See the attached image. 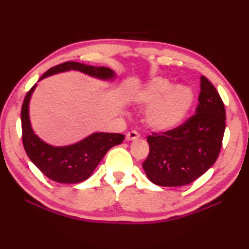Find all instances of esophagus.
I'll list each match as a JSON object with an SVG mask.
<instances>
[{
  "label": "esophagus",
  "instance_id": "34e87169",
  "mask_svg": "<svg viewBox=\"0 0 249 249\" xmlns=\"http://www.w3.org/2000/svg\"><path fill=\"white\" fill-rule=\"evenodd\" d=\"M140 138V134H138L136 130H130L127 134H126V141H135Z\"/></svg>",
  "mask_w": 249,
  "mask_h": 249
}]
</instances>
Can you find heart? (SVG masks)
Returning a JSON list of instances; mask_svg holds the SVG:
<instances>
[{"instance_id": "heart-1", "label": "heart", "mask_w": 249, "mask_h": 249, "mask_svg": "<svg viewBox=\"0 0 249 249\" xmlns=\"http://www.w3.org/2000/svg\"><path fill=\"white\" fill-rule=\"evenodd\" d=\"M137 100L149 107L146 114L148 126L167 132L182 123L195 102V93L189 87H174L169 80L156 78L141 92Z\"/></svg>"}]
</instances>
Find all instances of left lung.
I'll return each instance as SVG.
<instances>
[{"mask_svg": "<svg viewBox=\"0 0 249 249\" xmlns=\"http://www.w3.org/2000/svg\"><path fill=\"white\" fill-rule=\"evenodd\" d=\"M196 114L178 127L147 137L149 154L142 168L151 182L181 187L193 182L216 161L225 130V107L215 88L200 78Z\"/></svg>", "mask_w": 249, "mask_h": 249, "instance_id": "8db88e82", "label": "left lung"}]
</instances>
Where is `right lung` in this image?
<instances>
[{
  "label": "right lung",
  "instance_id": "add662e5",
  "mask_svg": "<svg viewBox=\"0 0 249 249\" xmlns=\"http://www.w3.org/2000/svg\"><path fill=\"white\" fill-rule=\"evenodd\" d=\"M68 70H78L103 80L114 77L113 70L105 67H93L75 61H67L46 71L38 81L52 74ZM35 87L36 84L27 92L20 112L25 151L34 165L50 180L58 183L82 182L92 175L108 149L121 144L125 136L117 133H94L70 146L53 147L46 144L34 133L29 121L28 105Z\"/></svg>",
  "mask_w": 249,
  "mask_h": 249
}]
</instances>
